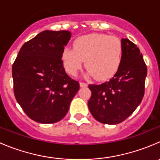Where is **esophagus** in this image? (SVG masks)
<instances>
[{
  "instance_id": "34e87169",
  "label": "esophagus",
  "mask_w": 160,
  "mask_h": 160,
  "mask_svg": "<svg viewBox=\"0 0 160 160\" xmlns=\"http://www.w3.org/2000/svg\"><path fill=\"white\" fill-rule=\"evenodd\" d=\"M80 85L81 88H83V87H87L88 86V84H87L86 83H83V82H80Z\"/></svg>"
}]
</instances>
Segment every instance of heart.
<instances>
[{"label": "heart", "mask_w": 160, "mask_h": 160, "mask_svg": "<svg viewBox=\"0 0 160 160\" xmlns=\"http://www.w3.org/2000/svg\"><path fill=\"white\" fill-rule=\"evenodd\" d=\"M123 47L121 40L114 35L93 33L77 37L73 49L62 50V59L68 73L75 76L85 60L87 76L104 80L117 72L122 60Z\"/></svg>", "instance_id": "b5f03b06"}]
</instances>
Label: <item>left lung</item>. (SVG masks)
<instances>
[{"mask_svg": "<svg viewBox=\"0 0 160 160\" xmlns=\"http://www.w3.org/2000/svg\"><path fill=\"white\" fill-rule=\"evenodd\" d=\"M123 54L120 67L109 81L90 84L88 108L101 123L116 125L128 118L141 103L145 93L147 67L142 54L128 38L122 39Z\"/></svg>", "mask_w": 160, "mask_h": 160, "instance_id": "left-lung-1", "label": "left lung"}]
</instances>
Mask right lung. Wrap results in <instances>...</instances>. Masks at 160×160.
Wrapping results in <instances>:
<instances>
[{"label":"right lung","instance_id":"add662e5","mask_svg":"<svg viewBox=\"0 0 160 160\" xmlns=\"http://www.w3.org/2000/svg\"><path fill=\"white\" fill-rule=\"evenodd\" d=\"M68 31H43L21 48L12 65L14 93L32 120L52 124L62 120L80 83L66 72L62 52Z\"/></svg>","mask_w":160,"mask_h":160}]
</instances>
